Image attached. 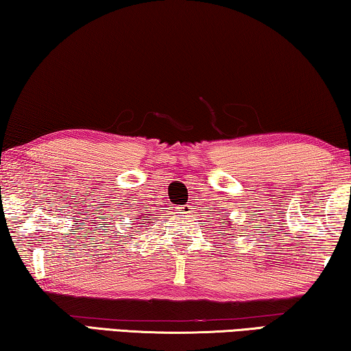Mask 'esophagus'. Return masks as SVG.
<instances>
[{
	"label": "esophagus",
	"mask_w": 351,
	"mask_h": 351,
	"mask_svg": "<svg viewBox=\"0 0 351 351\" xmlns=\"http://www.w3.org/2000/svg\"><path fill=\"white\" fill-rule=\"evenodd\" d=\"M192 209H193V208H192L191 205H184V206L178 208V211H180V214H191Z\"/></svg>",
	"instance_id": "34e87169"
}]
</instances>
